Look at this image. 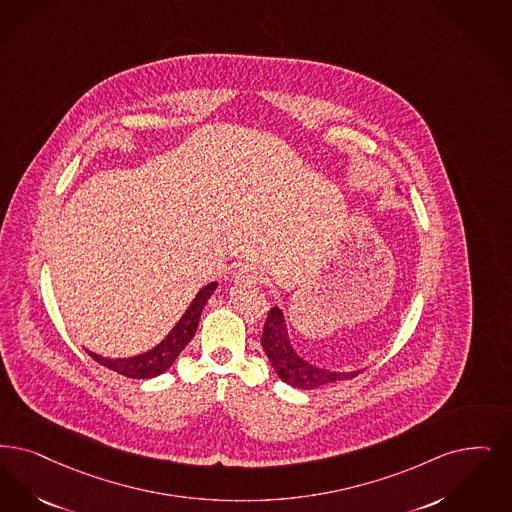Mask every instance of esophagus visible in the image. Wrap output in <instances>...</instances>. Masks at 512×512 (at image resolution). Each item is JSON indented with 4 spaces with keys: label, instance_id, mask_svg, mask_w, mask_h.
<instances>
[{
    "label": "esophagus",
    "instance_id": "esophagus-1",
    "mask_svg": "<svg viewBox=\"0 0 512 512\" xmlns=\"http://www.w3.org/2000/svg\"><path fill=\"white\" fill-rule=\"evenodd\" d=\"M261 272L251 265H242L234 272L236 282H246V284H259L261 282Z\"/></svg>",
    "mask_w": 512,
    "mask_h": 512
}]
</instances>
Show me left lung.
Here are the masks:
<instances>
[{"mask_svg":"<svg viewBox=\"0 0 512 512\" xmlns=\"http://www.w3.org/2000/svg\"><path fill=\"white\" fill-rule=\"evenodd\" d=\"M261 347L265 350L272 368L276 369V373L280 375V379L297 389H318L322 385H329V383H335L341 379H352L360 373V371L337 373V371H328V369L314 368L303 358H299L289 345L284 314L278 307L270 308L266 314L265 328L261 335Z\"/></svg>","mask_w":512,"mask_h":512,"instance_id":"obj_1","label":"left lung"}]
</instances>
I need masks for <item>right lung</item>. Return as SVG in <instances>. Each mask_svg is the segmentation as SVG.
<instances>
[{"label":"right lung","instance_id":"add662e5","mask_svg":"<svg viewBox=\"0 0 512 512\" xmlns=\"http://www.w3.org/2000/svg\"><path fill=\"white\" fill-rule=\"evenodd\" d=\"M215 287H217L215 282L202 287L200 293L196 295V299L190 303V307L184 312L183 318L177 322L175 328L171 329V333L165 337L164 341L158 347L144 352L141 356L123 358V360H108V358L97 356L89 350H87V354L95 362L103 364L106 368L114 369L125 377H131V379H150V377H156V375L164 373L165 369L175 362V358L181 354V350L194 337L198 322H200V314H202L204 305L207 303V299L211 297Z\"/></svg>","mask_w":512,"mask_h":512}]
</instances>
